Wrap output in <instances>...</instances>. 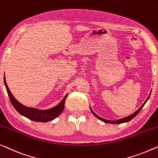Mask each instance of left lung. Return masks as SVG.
<instances>
[{
    "mask_svg": "<svg viewBox=\"0 0 158 158\" xmlns=\"http://www.w3.org/2000/svg\"><path fill=\"white\" fill-rule=\"evenodd\" d=\"M150 95H149V97L148 98V99L145 100V102H144V103L143 104V106H142L140 107V108H139V109L138 110H137L136 112H135V113H134L133 114H132V115H130V116H127V117H125V118H122V119H120V120H113V121H111V120H106V119H103V118L99 117V116H98V115H96V114L94 113V112H93V111L92 110H91V111H92L93 114L95 116L96 118H98V119H99V120H102V122H104V123H111V124H120V123H126V122H128V121H130V120H131L132 118H134L137 115H138V114L139 113H140V111L141 110V109L143 108L144 106H145V104L146 103V102H147V100H148V99H149Z\"/></svg>",
    "mask_w": 158,
    "mask_h": 158,
    "instance_id": "obj_1",
    "label": "left lung"
}]
</instances>
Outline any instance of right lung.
Masks as SVG:
<instances>
[{"label": "right lung", "mask_w": 158, "mask_h": 158, "mask_svg": "<svg viewBox=\"0 0 158 158\" xmlns=\"http://www.w3.org/2000/svg\"><path fill=\"white\" fill-rule=\"evenodd\" d=\"M4 83H5L7 93H8L9 98H10V100L13 106L14 107V108L16 110L20 115L25 116V117L30 119V120L35 121V122H48V121L52 120L55 118H56L63 110L65 99L67 98L68 94L64 97L62 101L57 106L52 107L51 109L41 110L33 108V107H26L17 101V100L13 97L12 93H10V90H9L8 85H7L5 76H4Z\"/></svg>", "instance_id": "add662e5"}]
</instances>
